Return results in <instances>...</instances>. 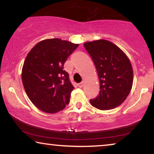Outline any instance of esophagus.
Instances as JSON below:
<instances>
[{"label": "esophagus", "mask_w": 154, "mask_h": 154, "mask_svg": "<svg viewBox=\"0 0 154 154\" xmlns=\"http://www.w3.org/2000/svg\"><path fill=\"white\" fill-rule=\"evenodd\" d=\"M83 85H84L83 82H81V83H80L78 84V86H79V88H82L83 86Z\"/></svg>", "instance_id": "obj_1"}]
</instances>
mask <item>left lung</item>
<instances>
[{
	"label": "left lung",
	"instance_id": "obj_1",
	"mask_svg": "<svg viewBox=\"0 0 154 154\" xmlns=\"http://www.w3.org/2000/svg\"><path fill=\"white\" fill-rule=\"evenodd\" d=\"M91 57L100 80V91L90 100L101 110L119 106L129 94L133 83V71L129 59L120 48L106 40L84 43Z\"/></svg>",
	"mask_w": 154,
	"mask_h": 154
}]
</instances>
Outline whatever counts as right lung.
Listing matches in <instances>:
<instances>
[{
	"mask_svg": "<svg viewBox=\"0 0 154 154\" xmlns=\"http://www.w3.org/2000/svg\"><path fill=\"white\" fill-rule=\"evenodd\" d=\"M79 44L59 38L37 43L27 54L22 71L25 91L43 112L54 113L68 105L74 87L64 64Z\"/></svg>",
	"mask_w": 154,
	"mask_h": 154,
	"instance_id": "1",
	"label": "right lung"
}]
</instances>
